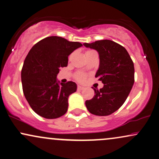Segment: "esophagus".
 <instances>
[{
    "mask_svg": "<svg viewBox=\"0 0 159 159\" xmlns=\"http://www.w3.org/2000/svg\"><path fill=\"white\" fill-rule=\"evenodd\" d=\"M84 89V88L83 87H81V86H78V87H77V89H78V90L81 91V90H83Z\"/></svg>",
    "mask_w": 159,
    "mask_h": 159,
    "instance_id": "34e87169",
    "label": "esophagus"
}]
</instances>
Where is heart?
I'll return each mask as SVG.
<instances>
[{
    "mask_svg": "<svg viewBox=\"0 0 159 159\" xmlns=\"http://www.w3.org/2000/svg\"><path fill=\"white\" fill-rule=\"evenodd\" d=\"M93 50H87V52H91ZM75 79L77 80L79 82H84L86 80V78H87V76H86V75L84 73H82V72H78L77 74L75 75Z\"/></svg>",
    "mask_w": 159,
    "mask_h": 159,
    "instance_id": "obj_1",
    "label": "heart"
}]
</instances>
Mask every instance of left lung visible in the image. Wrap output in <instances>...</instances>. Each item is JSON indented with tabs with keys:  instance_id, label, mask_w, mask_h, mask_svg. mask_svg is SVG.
Wrapping results in <instances>:
<instances>
[{
	"instance_id": "obj_1",
	"label": "left lung",
	"mask_w": 159,
	"mask_h": 159,
	"mask_svg": "<svg viewBox=\"0 0 159 159\" xmlns=\"http://www.w3.org/2000/svg\"><path fill=\"white\" fill-rule=\"evenodd\" d=\"M84 45L98 51L100 64L95 78L104 84L99 90L94 89L95 95L86 101V107L95 116H109L121 107L130 93L135 81L134 64L127 49L110 40Z\"/></svg>"
}]
</instances>
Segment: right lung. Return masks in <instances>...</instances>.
<instances>
[{
  "mask_svg": "<svg viewBox=\"0 0 159 159\" xmlns=\"http://www.w3.org/2000/svg\"><path fill=\"white\" fill-rule=\"evenodd\" d=\"M81 47L79 42L50 36L38 41L29 52L21 70L23 92L40 116L54 119L67 111L68 98L77 86L72 81L59 84L56 77L59 69L67 66L69 55Z\"/></svg>",
  "mask_w": 159,
  "mask_h": 159,
  "instance_id": "obj_1",
  "label": "right lung"
}]
</instances>
